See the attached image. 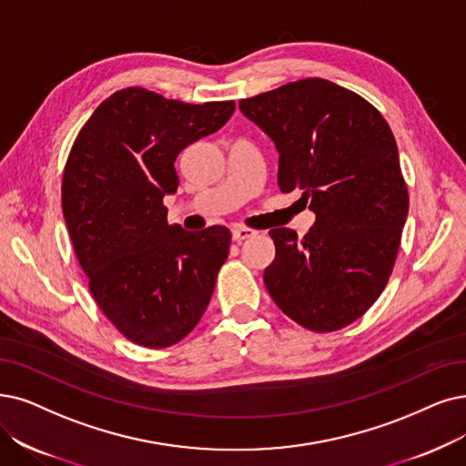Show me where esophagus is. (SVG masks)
<instances>
[{
    "instance_id": "34e87169",
    "label": "esophagus",
    "mask_w": 466,
    "mask_h": 466,
    "mask_svg": "<svg viewBox=\"0 0 466 466\" xmlns=\"http://www.w3.org/2000/svg\"><path fill=\"white\" fill-rule=\"evenodd\" d=\"M256 235L254 229H248V228H237L233 229V238L235 240H247V238H252Z\"/></svg>"
}]
</instances>
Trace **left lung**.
Returning <instances> with one entry per match:
<instances>
[{
  "label": "left lung",
  "mask_w": 466,
  "mask_h": 466,
  "mask_svg": "<svg viewBox=\"0 0 466 466\" xmlns=\"http://www.w3.org/2000/svg\"><path fill=\"white\" fill-rule=\"evenodd\" d=\"M240 113L273 139L277 183L302 191L313 228L269 231L264 283L281 311L315 332L339 330L377 302L392 275L409 210L392 129L358 93L323 78L240 99Z\"/></svg>",
  "instance_id": "left-lung-1"
}]
</instances>
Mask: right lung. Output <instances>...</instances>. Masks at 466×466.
Returning a JSON list of instances; mask_svg holds the SVG:
<instances>
[{
    "label": "right lung",
    "mask_w": 466,
    "mask_h": 466,
    "mask_svg": "<svg viewBox=\"0 0 466 466\" xmlns=\"http://www.w3.org/2000/svg\"><path fill=\"white\" fill-rule=\"evenodd\" d=\"M235 101L191 105L145 87L106 97L80 129L63 174V214L97 306L127 340L168 348L197 327L231 231L168 226L185 147L226 124Z\"/></svg>",
    "instance_id": "add662e5"
}]
</instances>
